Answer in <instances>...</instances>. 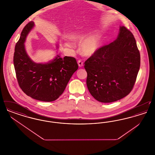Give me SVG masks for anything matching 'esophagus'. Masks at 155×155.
<instances>
[{"label":"esophagus","mask_w":155,"mask_h":155,"mask_svg":"<svg viewBox=\"0 0 155 155\" xmlns=\"http://www.w3.org/2000/svg\"><path fill=\"white\" fill-rule=\"evenodd\" d=\"M78 66L80 67H81L84 66V62L81 60H78Z\"/></svg>","instance_id":"34e87169"}]
</instances>
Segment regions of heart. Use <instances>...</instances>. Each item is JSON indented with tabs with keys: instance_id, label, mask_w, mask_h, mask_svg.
<instances>
[{
	"instance_id": "1",
	"label": "heart",
	"mask_w": 155,
	"mask_h": 155,
	"mask_svg": "<svg viewBox=\"0 0 155 155\" xmlns=\"http://www.w3.org/2000/svg\"><path fill=\"white\" fill-rule=\"evenodd\" d=\"M87 35V33H82L80 34L75 35L73 37V38L75 41H82ZM100 34L97 31L85 39L81 44V51L82 53L87 56H91L99 48L100 44ZM67 45L70 47L74 46V45L72 43H68Z\"/></svg>"
}]
</instances>
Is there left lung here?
<instances>
[{"mask_svg": "<svg viewBox=\"0 0 155 155\" xmlns=\"http://www.w3.org/2000/svg\"><path fill=\"white\" fill-rule=\"evenodd\" d=\"M140 63V53L133 33L120 27L117 39L98 48L84 63L90 94L103 103L124 97L134 88Z\"/></svg>", "mask_w": 155, "mask_h": 155, "instance_id": "obj_1", "label": "left lung"}]
</instances>
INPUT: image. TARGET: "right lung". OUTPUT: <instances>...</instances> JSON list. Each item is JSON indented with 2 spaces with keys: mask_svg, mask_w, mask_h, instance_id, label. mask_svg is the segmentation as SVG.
Segmentation results:
<instances>
[{
  "mask_svg": "<svg viewBox=\"0 0 155 155\" xmlns=\"http://www.w3.org/2000/svg\"><path fill=\"white\" fill-rule=\"evenodd\" d=\"M32 21L23 28L20 38L15 46L13 62L16 78L22 91L31 97L44 102H52L59 98L78 66L76 59L58 56L49 63L33 62L25 51L24 43Z\"/></svg>",
  "mask_w": 155,
  "mask_h": 155,
  "instance_id": "1",
  "label": "right lung"
}]
</instances>
